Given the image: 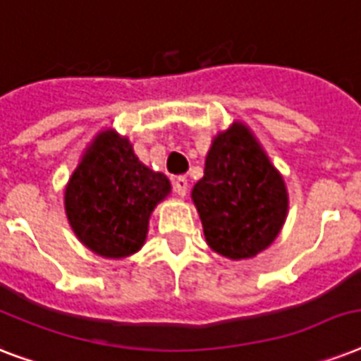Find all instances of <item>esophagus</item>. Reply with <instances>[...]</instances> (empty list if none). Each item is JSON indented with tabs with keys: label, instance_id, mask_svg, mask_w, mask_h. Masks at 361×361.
<instances>
[{
	"label": "esophagus",
	"instance_id": "34e87169",
	"mask_svg": "<svg viewBox=\"0 0 361 361\" xmlns=\"http://www.w3.org/2000/svg\"><path fill=\"white\" fill-rule=\"evenodd\" d=\"M172 185H174V191L178 197H185L187 189H189L187 178H183V176H178V178H174V181H172Z\"/></svg>",
	"mask_w": 361,
	"mask_h": 361
}]
</instances>
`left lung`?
<instances>
[{
	"instance_id": "obj_1",
	"label": "left lung",
	"mask_w": 361,
	"mask_h": 361,
	"mask_svg": "<svg viewBox=\"0 0 361 361\" xmlns=\"http://www.w3.org/2000/svg\"><path fill=\"white\" fill-rule=\"evenodd\" d=\"M191 198L212 251L249 260L279 236L288 215L285 178L243 121L219 130Z\"/></svg>"
}]
</instances>
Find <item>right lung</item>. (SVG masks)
I'll use <instances>...</instances> for the list:
<instances>
[{"label": "right lung", "instance_id": "right-lung-1", "mask_svg": "<svg viewBox=\"0 0 361 361\" xmlns=\"http://www.w3.org/2000/svg\"><path fill=\"white\" fill-rule=\"evenodd\" d=\"M170 191L169 178L142 163L127 136L103 129L65 185V215L90 251L120 260L146 243L153 209Z\"/></svg>", "mask_w": 361, "mask_h": 361}]
</instances>
